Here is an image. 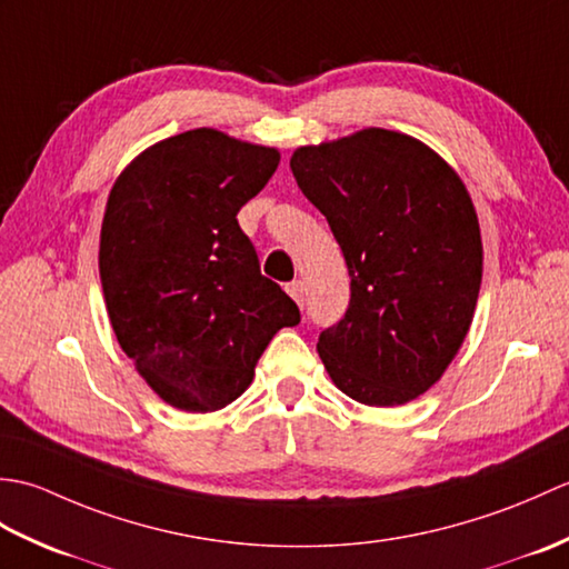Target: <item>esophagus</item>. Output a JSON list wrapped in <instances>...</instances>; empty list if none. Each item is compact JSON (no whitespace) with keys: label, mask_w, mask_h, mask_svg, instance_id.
I'll list each match as a JSON object with an SVG mask.
<instances>
[{"label":"esophagus","mask_w":569,"mask_h":569,"mask_svg":"<svg viewBox=\"0 0 569 569\" xmlns=\"http://www.w3.org/2000/svg\"><path fill=\"white\" fill-rule=\"evenodd\" d=\"M286 291H288V296H291L296 303L303 308V303H306V286H303V281H291L286 286Z\"/></svg>","instance_id":"1"}]
</instances>
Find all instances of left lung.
<instances>
[{"label":"left lung","instance_id":"8db88e82","mask_svg":"<svg viewBox=\"0 0 569 569\" xmlns=\"http://www.w3.org/2000/svg\"><path fill=\"white\" fill-rule=\"evenodd\" d=\"M349 271V306L318 337L337 389L365 406L426 393L475 316L481 237L457 173L413 137L365 129L293 153Z\"/></svg>","mask_w":569,"mask_h":569}]
</instances>
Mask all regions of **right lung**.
<instances>
[{"label": "right lung", "mask_w": 569, "mask_h": 569, "mask_svg": "<svg viewBox=\"0 0 569 569\" xmlns=\"http://www.w3.org/2000/svg\"><path fill=\"white\" fill-rule=\"evenodd\" d=\"M278 161L276 149L192 129L143 151L107 200L100 278L112 330L180 410L232 403L271 337L300 322L237 222Z\"/></svg>", "instance_id": "obj_1"}]
</instances>
